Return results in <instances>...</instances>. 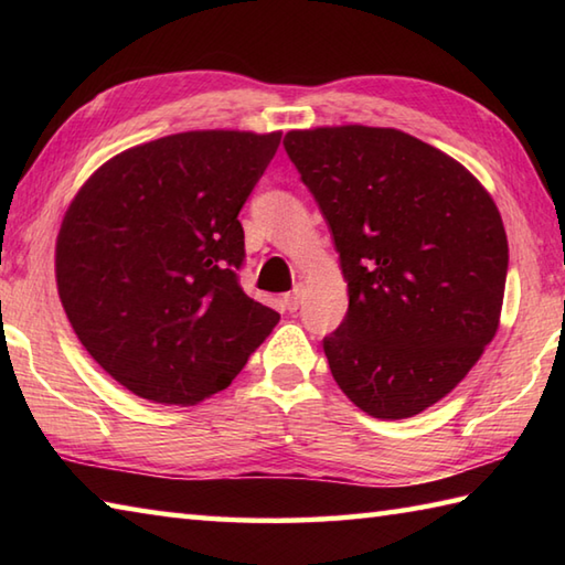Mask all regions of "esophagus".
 I'll list each match as a JSON object with an SVG mask.
<instances>
[{"label":"esophagus","mask_w":565,"mask_h":565,"mask_svg":"<svg viewBox=\"0 0 565 565\" xmlns=\"http://www.w3.org/2000/svg\"><path fill=\"white\" fill-rule=\"evenodd\" d=\"M303 294H306V284L298 281V284L294 286V291H291L289 296H286V308H289V310H298V308H301Z\"/></svg>","instance_id":"34e87169"}]
</instances>
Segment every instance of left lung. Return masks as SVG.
I'll list each match as a JSON object with an SVG mask.
<instances>
[{
    "mask_svg": "<svg viewBox=\"0 0 565 565\" xmlns=\"http://www.w3.org/2000/svg\"><path fill=\"white\" fill-rule=\"evenodd\" d=\"M284 148L330 223L350 294L322 340L334 381L371 417L427 411L500 328L508 235L493 196L398 128L289 130Z\"/></svg>",
    "mask_w": 565,
    "mask_h": 565,
    "instance_id": "8db88e82",
    "label": "left lung"
}]
</instances>
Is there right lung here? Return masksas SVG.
Masks as SVG:
<instances>
[{
  "mask_svg": "<svg viewBox=\"0 0 565 565\" xmlns=\"http://www.w3.org/2000/svg\"><path fill=\"white\" fill-rule=\"evenodd\" d=\"M281 130H186L128 148L60 223L55 281L84 350L140 398L196 405L227 388L279 313L237 279V213Z\"/></svg>",
  "mask_w": 565,
  "mask_h": 565,
  "instance_id": "obj_1",
  "label": "right lung"
}]
</instances>
